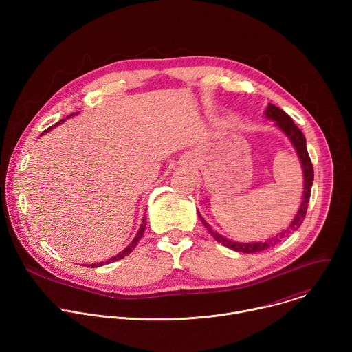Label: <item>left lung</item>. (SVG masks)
I'll list each match as a JSON object with an SVG mask.
<instances>
[{
	"instance_id": "8db88e82",
	"label": "left lung",
	"mask_w": 352,
	"mask_h": 352,
	"mask_svg": "<svg viewBox=\"0 0 352 352\" xmlns=\"http://www.w3.org/2000/svg\"><path fill=\"white\" fill-rule=\"evenodd\" d=\"M266 117L272 118L276 121V125L289 138V140L292 142L296 153L299 156V160L300 163H302V168H304V179H305V184H304V197H302V204H300L299 206V210L298 213L295 214L292 223L289 224V227L287 230H284L281 234L276 235L274 238H270L265 242H252V243H239V242H232L224 236H221L220 234L214 232L212 230V227L202 219V216L199 214L200 220H202L204 226L210 231V234L213 235V238L216 241H219L220 243H223L224 246L230 248V249H234L236 250V252H243V254H256V252H262V250H266L274 245H277L278 242H281L283 238H285L288 234H291L292 231H296L300 224L304 223L305 220V216H307V210H308V204H309V197H311V189H312V182H314V166H312V162H311V157L308 155V148H307V139L302 133V131H300L292 121V118L284 113L281 109L273 106V104H269L267 106V110H266Z\"/></svg>"
}]
</instances>
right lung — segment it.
Instances as JSON below:
<instances>
[{
    "label": "right lung",
    "mask_w": 352,
    "mask_h": 352,
    "mask_svg": "<svg viewBox=\"0 0 352 352\" xmlns=\"http://www.w3.org/2000/svg\"><path fill=\"white\" fill-rule=\"evenodd\" d=\"M71 116H74V114H71ZM64 120H61V121H58L57 124H54L52 128H54V126H57L58 124H61ZM52 128H48V129H45L44 132H47V131H50ZM43 132V133H44ZM41 133V135H43ZM144 228H146V217H143V220H142V224H140V228H139V231H138V234H136V236L133 238V241L122 250V252H120L117 256H114V258H111V259H109V261H106V262H102V263H97V265H91V267H97V266H103V265H106V263H111V262H117V261H120V259H122V258H125L128 254H131L132 250H133V248L138 245V242L140 241V238L143 236V232H144Z\"/></svg>",
    "instance_id": "right-lung-1"
}]
</instances>
